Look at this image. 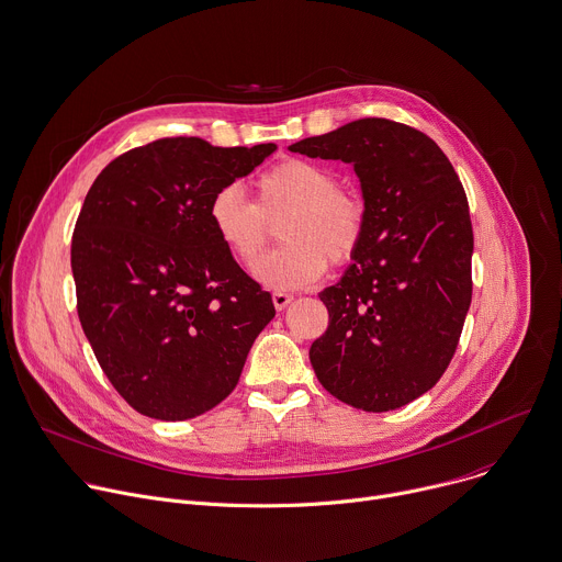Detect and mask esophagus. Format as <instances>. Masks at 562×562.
Masks as SVG:
<instances>
[{
    "label": "esophagus",
    "instance_id": "1",
    "mask_svg": "<svg viewBox=\"0 0 562 562\" xmlns=\"http://www.w3.org/2000/svg\"><path fill=\"white\" fill-rule=\"evenodd\" d=\"M291 302H293V295H289V293H273V306L278 311H284Z\"/></svg>",
    "mask_w": 562,
    "mask_h": 562
}]
</instances>
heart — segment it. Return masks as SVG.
I'll list each match as a JSON object with an SVG mask.
<instances>
[{"label":"heart","mask_w":562,"mask_h":562,"mask_svg":"<svg viewBox=\"0 0 562 562\" xmlns=\"http://www.w3.org/2000/svg\"><path fill=\"white\" fill-rule=\"evenodd\" d=\"M280 215L285 245L266 259L256 278L278 293L297 291L326 271V262L348 265L366 238L363 203L337 190V176L304 158H286L256 178V205L240 187L223 184L212 196L207 218L225 251L254 269L268 241L267 220Z\"/></svg>","instance_id":"b5f03b06"}]
</instances>
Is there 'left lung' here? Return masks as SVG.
Returning a JSON list of instances; mask_svg holds the SVG:
<instances>
[{
	"mask_svg": "<svg viewBox=\"0 0 562 562\" xmlns=\"http://www.w3.org/2000/svg\"><path fill=\"white\" fill-rule=\"evenodd\" d=\"M352 165L366 238L319 300L326 333L308 357L339 402L386 413L428 393L448 368L472 300V223L461 180L424 132L359 119L289 145Z\"/></svg>",
	"mask_w": 562,
	"mask_h": 562,
	"instance_id": "8db88e82",
	"label": "left lung"
}]
</instances>
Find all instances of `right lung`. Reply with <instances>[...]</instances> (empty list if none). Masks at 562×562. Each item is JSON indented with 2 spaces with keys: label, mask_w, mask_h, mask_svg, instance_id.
<instances>
[{
  "label": "right lung",
  "mask_w": 562,
  "mask_h": 562,
  "mask_svg": "<svg viewBox=\"0 0 562 562\" xmlns=\"http://www.w3.org/2000/svg\"><path fill=\"white\" fill-rule=\"evenodd\" d=\"M276 149L160 138L90 187L70 251L77 311L108 380L145 417L184 422L218 406L276 315L207 218L221 187Z\"/></svg>",
  "instance_id": "obj_1"
}]
</instances>
